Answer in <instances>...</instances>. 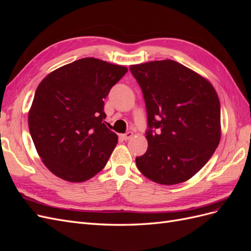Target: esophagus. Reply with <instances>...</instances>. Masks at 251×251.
Here are the masks:
<instances>
[{
  "label": "esophagus",
  "mask_w": 251,
  "mask_h": 251,
  "mask_svg": "<svg viewBox=\"0 0 251 251\" xmlns=\"http://www.w3.org/2000/svg\"><path fill=\"white\" fill-rule=\"evenodd\" d=\"M133 136H134L133 132H127V133L124 134V135H121V138H123L124 140H128V139H131Z\"/></svg>",
  "instance_id": "obj_1"
}]
</instances>
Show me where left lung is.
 I'll use <instances>...</instances> for the list:
<instances>
[{"label": "left lung", "mask_w": 251, "mask_h": 251, "mask_svg": "<svg viewBox=\"0 0 251 251\" xmlns=\"http://www.w3.org/2000/svg\"><path fill=\"white\" fill-rule=\"evenodd\" d=\"M130 70L142 90L150 127L148 150L136 158V165L159 184L187 181L221 139V108L214 86L172 59L131 65Z\"/></svg>", "instance_id": "obj_1"}]
</instances>
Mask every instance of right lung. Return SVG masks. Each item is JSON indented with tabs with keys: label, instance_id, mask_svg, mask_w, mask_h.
<instances>
[{
	"label": "right lung",
	"instance_id": "obj_1",
	"mask_svg": "<svg viewBox=\"0 0 251 251\" xmlns=\"http://www.w3.org/2000/svg\"><path fill=\"white\" fill-rule=\"evenodd\" d=\"M127 68L86 57L52 71L37 87L28 126L45 166L83 182L107 164L118 136L107 126L103 100Z\"/></svg>",
	"mask_w": 251,
	"mask_h": 251
}]
</instances>
